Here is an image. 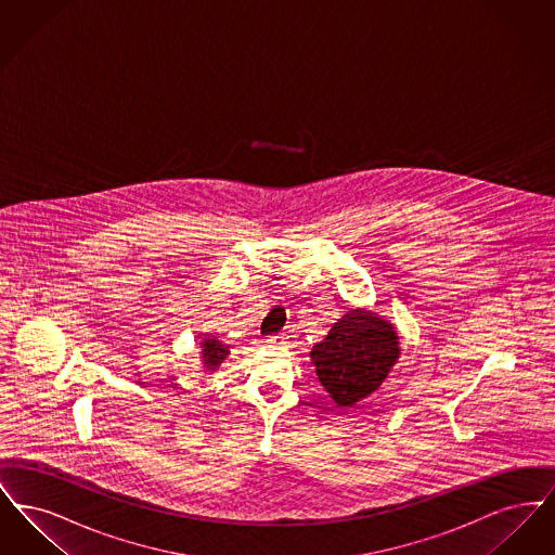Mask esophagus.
<instances>
[{
  "label": "esophagus",
  "instance_id": "34e87169",
  "mask_svg": "<svg viewBox=\"0 0 555 555\" xmlns=\"http://www.w3.org/2000/svg\"><path fill=\"white\" fill-rule=\"evenodd\" d=\"M266 344L281 345V344H283V337H281V335H274V337H270V339H268V341H266Z\"/></svg>",
  "mask_w": 555,
  "mask_h": 555
}]
</instances>
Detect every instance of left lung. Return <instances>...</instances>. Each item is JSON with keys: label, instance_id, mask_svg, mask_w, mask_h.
I'll return each mask as SVG.
<instances>
[{"label": "left lung", "instance_id": "1", "mask_svg": "<svg viewBox=\"0 0 555 555\" xmlns=\"http://www.w3.org/2000/svg\"><path fill=\"white\" fill-rule=\"evenodd\" d=\"M312 360L322 387L337 405H353L374 393L399 358L396 328L364 310L347 312L314 345Z\"/></svg>", "mask_w": 555, "mask_h": 555}]
</instances>
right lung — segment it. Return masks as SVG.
Segmentation results:
<instances>
[{
  "label": "right lung",
  "instance_id": "add662e5",
  "mask_svg": "<svg viewBox=\"0 0 555 555\" xmlns=\"http://www.w3.org/2000/svg\"><path fill=\"white\" fill-rule=\"evenodd\" d=\"M202 347H204V364L210 370L218 369V364L229 356V347H224L216 339H206Z\"/></svg>",
  "mask_w": 555,
  "mask_h": 555
}]
</instances>
